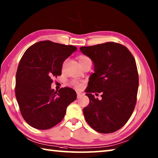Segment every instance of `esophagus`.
Masks as SVG:
<instances>
[{
    "instance_id": "34e87169",
    "label": "esophagus",
    "mask_w": 158,
    "mask_h": 158,
    "mask_svg": "<svg viewBox=\"0 0 158 158\" xmlns=\"http://www.w3.org/2000/svg\"><path fill=\"white\" fill-rule=\"evenodd\" d=\"M77 98H80V97H81V96L84 95V93L82 92H80V91H77Z\"/></svg>"
}]
</instances>
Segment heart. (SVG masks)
<instances>
[{
    "label": "heart",
    "mask_w": 158,
    "mask_h": 158,
    "mask_svg": "<svg viewBox=\"0 0 158 158\" xmlns=\"http://www.w3.org/2000/svg\"><path fill=\"white\" fill-rule=\"evenodd\" d=\"M78 59H79V63H81L82 62H84V61L90 60V58L88 56H85V55H80V56H79ZM73 84L76 88H77V89H81V88L82 87L81 83L78 81H77V80H74V81H73Z\"/></svg>",
    "instance_id": "1"
}]
</instances>
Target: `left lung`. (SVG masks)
<instances>
[{"mask_svg": "<svg viewBox=\"0 0 158 158\" xmlns=\"http://www.w3.org/2000/svg\"><path fill=\"white\" fill-rule=\"evenodd\" d=\"M80 50L94 64L85 89L90 100L83 109L85 121L98 132H116L129 120L137 102L139 76L135 58L123 45L111 42ZM93 92L101 93L100 101Z\"/></svg>", "mask_w": 158, "mask_h": 158, "instance_id": "left-lung-1", "label": "left lung"}]
</instances>
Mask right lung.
Returning a JSON list of instances; mask_svg holds the SVG:
<instances>
[{
  "mask_svg": "<svg viewBox=\"0 0 158 158\" xmlns=\"http://www.w3.org/2000/svg\"><path fill=\"white\" fill-rule=\"evenodd\" d=\"M77 50L72 45L49 40L30 47L23 53L16 74L15 95L23 119L38 130L52 128L62 121L75 90L51 88L53 77L61 75L63 63Z\"/></svg>",
  "mask_w": 158,
  "mask_h": 158,
  "instance_id": "right-lung-1",
  "label": "right lung"
}]
</instances>
